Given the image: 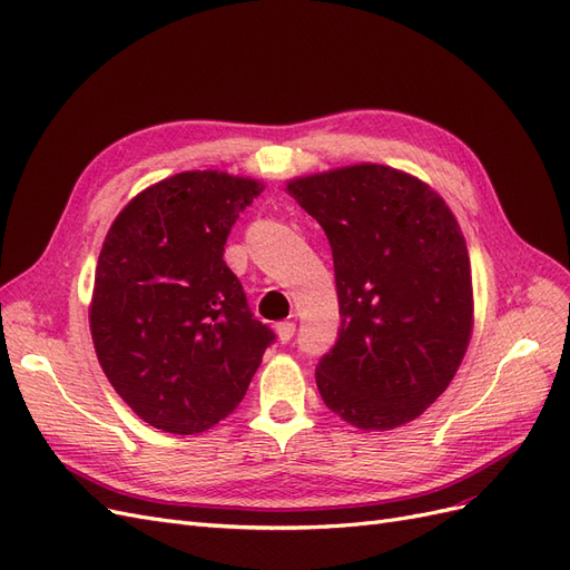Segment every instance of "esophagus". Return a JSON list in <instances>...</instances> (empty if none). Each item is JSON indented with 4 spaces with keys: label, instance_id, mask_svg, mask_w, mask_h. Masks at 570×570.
Masks as SVG:
<instances>
[{
    "label": "esophagus",
    "instance_id": "1",
    "mask_svg": "<svg viewBox=\"0 0 570 570\" xmlns=\"http://www.w3.org/2000/svg\"><path fill=\"white\" fill-rule=\"evenodd\" d=\"M295 323L292 321H281L278 325H275V333H278V337H281V342L285 344V342H289L292 340V335H295Z\"/></svg>",
    "mask_w": 570,
    "mask_h": 570
}]
</instances>
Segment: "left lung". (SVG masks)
<instances>
[{"label": "left lung", "mask_w": 570, "mask_h": 570, "mask_svg": "<svg viewBox=\"0 0 570 570\" xmlns=\"http://www.w3.org/2000/svg\"><path fill=\"white\" fill-rule=\"evenodd\" d=\"M287 193L333 249L340 331L316 366L325 406L361 430L400 428L452 383L471 340V262L444 199L402 170L358 164Z\"/></svg>", "instance_id": "obj_1"}]
</instances>
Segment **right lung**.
Returning <instances> with one entry per match:
<instances>
[{"label": "right lung", "mask_w": 570, "mask_h": 570, "mask_svg": "<svg viewBox=\"0 0 570 570\" xmlns=\"http://www.w3.org/2000/svg\"><path fill=\"white\" fill-rule=\"evenodd\" d=\"M264 185L185 170L137 195L101 247L90 331L109 383L145 423L204 433L237 409L275 333L223 262Z\"/></svg>", "instance_id": "1"}]
</instances>
